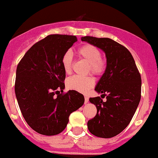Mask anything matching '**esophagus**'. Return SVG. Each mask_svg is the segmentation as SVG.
I'll list each match as a JSON object with an SVG mask.
<instances>
[{"label": "esophagus", "mask_w": 158, "mask_h": 158, "mask_svg": "<svg viewBox=\"0 0 158 158\" xmlns=\"http://www.w3.org/2000/svg\"><path fill=\"white\" fill-rule=\"evenodd\" d=\"M89 102V98H88V97H87V96H85V101H84L85 104L87 103V102Z\"/></svg>", "instance_id": "34e87169"}]
</instances>
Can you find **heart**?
<instances>
[{
	"instance_id": "heart-1",
	"label": "heart",
	"mask_w": 158,
	"mask_h": 158,
	"mask_svg": "<svg viewBox=\"0 0 158 158\" xmlns=\"http://www.w3.org/2000/svg\"><path fill=\"white\" fill-rule=\"evenodd\" d=\"M79 58L83 59L89 64L88 72H91L96 76H101L106 69V61L102 58L101 51L92 44H85L77 50ZM61 64L65 73L71 74L73 68V57L71 52L68 51L63 55L61 58ZM95 83L94 77L88 76H78L75 75L66 81V86L68 89L78 92L86 93L92 88Z\"/></svg>"
}]
</instances>
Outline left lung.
Returning <instances> with one entry per match:
<instances>
[{
	"instance_id": "obj_1",
	"label": "left lung",
	"mask_w": 158,
	"mask_h": 158,
	"mask_svg": "<svg viewBox=\"0 0 158 158\" xmlns=\"http://www.w3.org/2000/svg\"><path fill=\"white\" fill-rule=\"evenodd\" d=\"M81 40L98 47L106 53V69L95 90L107 96L90 98L97 114L87 122L94 136L110 138L120 134L129 125L141 100L142 79L131 53L123 45L110 38L84 36Z\"/></svg>"
}]
</instances>
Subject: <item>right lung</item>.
<instances>
[{"label": "right lung", "mask_w": 158, "mask_h": 158, "mask_svg": "<svg viewBox=\"0 0 158 158\" xmlns=\"http://www.w3.org/2000/svg\"><path fill=\"white\" fill-rule=\"evenodd\" d=\"M76 41L75 35H48L31 47L16 68L15 93L20 111L28 126L43 135L62 132L70 114L84 103L78 91L64 93L61 58Z\"/></svg>", "instance_id": "1"}]
</instances>
